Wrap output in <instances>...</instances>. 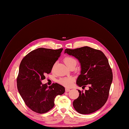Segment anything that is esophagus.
I'll list each match as a JSON object with an SVG mask.
<instances>
[{"label":"esophagus","instance_id":"obj_1","mask_svg":"<svg viewBox=\"0 0 129 129\" xmlns=\"http://www.w3.org/2000/svg\"><path fill=\"white\" fill-rule=\"evenodd\" d=\"M70 91V88H66V92H68Z\"/></svg>","mask_w":129,"mask_h":129}]
</instances>
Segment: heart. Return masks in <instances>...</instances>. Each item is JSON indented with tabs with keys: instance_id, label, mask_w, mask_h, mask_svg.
I'll list each match as a JSON object with an SVG mask.
<instances>
[{
	"instance_id": "obj_1",
	"label": "heart",
	"mask_w": 129,
	"mask_h": 129,
	"mask_svg": "<svg viewBox=\"0 0 129 129\" xmlns=\"http://www.w3.org/2000/svg\"><path fill=\"white\" fill-rule=\"evenodd\" d=\"M63 61L65 64L70 68L73 66H76L77 63V60L71 56H66L64 58ZM75 81V79L73 77H64L58 80V82L66 87H70L72 86Z\"/></svg>"
}]
</instances>
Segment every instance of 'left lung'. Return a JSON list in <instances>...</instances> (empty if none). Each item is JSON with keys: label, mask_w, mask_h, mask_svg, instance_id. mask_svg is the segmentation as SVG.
Listing matches in <instances>:
<instances>
[{"label": "left lung", "mask_w": 129, "mask_h": 129, "mask_svg": "<svg viewBox=\"0 0 129 129\" xmlns=\"http://www.w3.org/2000/svg\"><path fill=\"white\" fill-rule=\"evenodd\" d=\"M67 53L78 58L81 65V74L77 84L85 92L78 90L79 96L75 100L73 106L81 114L92 113L101 108L106 103L113 81V73L109 61L101 50L84 46L72 49L67 48Z\"/></svg>", "instance_id": "1"}]
</instances>
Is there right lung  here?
I'll list each match as a JSON object with an SVG mask.
<instances>
[{"instance_id": "add662e5", "label": "right lung", "mask_w": 129, "mask_h": 129, "mask_svg": "<svg viewBox=\"0 0 129 129\" xmlns=\"http://www.w3.org/2000/svg\"><path fill=\"white\" fill-rule=\"evenodd\" d=\"M62 49L39 48L26 55L20 62L16 80L17 89L25 105L36 113L48 112L54 106L56 96L65 91V88L57 83L48 86L41 82L46 74L50 73Z\"/></svg>"}]
</instances>
